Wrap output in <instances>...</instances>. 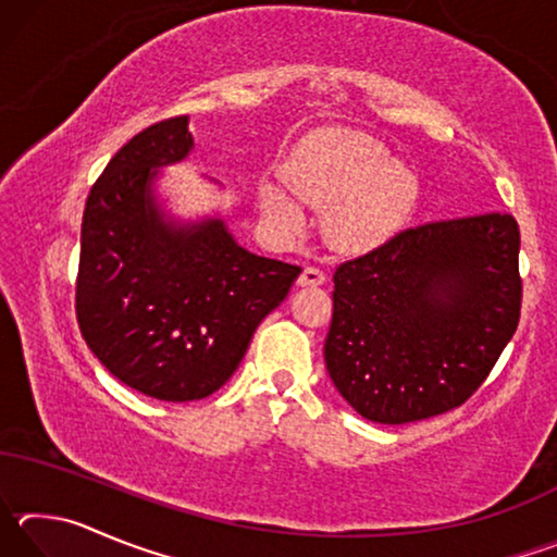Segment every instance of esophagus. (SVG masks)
<instances>
[{
  "mask_svg": "<svg viewBox=\"0 0 557 557\" xmlns=\"http://www.w3.org/2000/svg\"><path fill=\"white\" fill-rule=\"evenodd\" d=\"M324 280H326L324 270H319L314 265H307L299 275V285L301 287H317V285H324Z\"/></svg>",
  "mask_w": 557,
  "mask_h": 557,
  "instance_id": "obj_1",
  "label": "esophagus"
}]
</instances>
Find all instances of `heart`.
Segmentation results:
<instances>
[{
	"label": "heart",
	"instance_id": "b5f03b06",
	"mask_svg": "<svg viewBox=\"0 0 557 557\" xmlns=\"http://www.w3.org/2000/svg\"><path fill=\"white\" fill-rule=\"evenodd\" d=\"M285 182L299 199L329 209L326 235L336 248L366 252L403 228L418 201V178L391 162V149L361 132L332 129L309 139L285 166ZM262 211L297 228V203L275 186L260 194Z\"/></svg>",
	"mask_w": 557,
	"mask_h": 557
}]
</instances>
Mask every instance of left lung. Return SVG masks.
Returning a JSON list of instances; mask_svg holds the SVG:
<instances>
[{"mask_svg":"<svg viewBox=\"0 0 557 557\" xmlns=\"http://www.w3.org/2000/svg\"><path fill=\"white\" fill-rule=\"evenodd\" d=\"M518 250V221L492 211L405 228L342 262L324 361L346 403L383 425L467 403L521 319Z\"/></svg>","mask_w":557,"mask_h":557,"instance_id":"1","label":"left lung"}]
</instances>
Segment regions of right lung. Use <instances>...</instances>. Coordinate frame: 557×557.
I'll return each instance as SVG.
<instances>
[{"instance_id":"obj_1","label":"right lung","mask_w":557,"mask_h":557,"mask_svg":"<svg viewBox=\"0 0 557 557\" xmlns=\"http://www.w3.org/2000/svg\"><path fill=\"white\" fill-rule=\"evenodd\" d=\"M191 147L188 115H176L110 159L83 211L75 277V317L90 351L117 381L166 403L219 391L301 272L252 256L221 221H162L149 172Z\"/></svg>"}]
</instances>
